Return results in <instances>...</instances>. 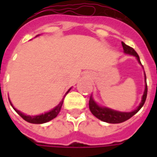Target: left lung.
<instances>
[{
  "instance_id": "left-lung-1",
  "label": "left lung",
  "mask_w": 157,
  "mask_h": 157,
  "mask_svg": "<svg viewBox=\"0 0 157 157\" xmlns=\"http://www.w3.org/2000/svg\"><path fill=\"white\" fill-rule=\"evenodd\" d=\"M122 46H123L125 53L135 56L137 58V59H138V61L141 64V62L140 60V57H139L138 54L136 53V51H135L134 48L129 47L128 45L125 44L124 42H122ZM145 82H146V76H145ZM146 97H147V84H145V92H144V95L142 97V101L140 102V104L133 112L121 113L118 112V111H114V110H112V109H107V108L99 107L94 102V100L92 98V97L90 98V100H89V109H90V111L92 112V114L95 116L96 118H98L100 120H102V121L110 123V124H119V123H123V122L128 120V118H130L132 116L135 115V113L138 112L140 109H141L142 106L144 105L145 100H146Z\"/></svg>"
}]
</instances>
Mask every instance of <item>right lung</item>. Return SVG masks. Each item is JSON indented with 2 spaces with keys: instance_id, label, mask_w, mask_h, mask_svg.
<instances>
[{
  "instance_id": "add662e5",
  "label": "right lung",
  "mask_w": 157,
  "mask_h": 157,
  "mask_svg": "<svg viewBox=\"0 0 157 157\" xmlns=\"http://www.w3.org/2000/svg\"><path fill=\"white\" fill-rule=\"evenodd\" d=\"M69 91H70V90H69ZM69 91L66 92V94L68 93ZM66 94H65V95H66ZM65 97H64V98H65ZM63 100H64V98H63ZM63 100L59 102V104L58 106H56L55 109H53V110H51L50 112L46 113L44 114H41V115L33 116V117L25 115V114H23L22 113H21L20 111H18V110H17V109H14V108H13V109H15L16 112L19 115L21 116L25 121L29 122V123H31V124H44V123H46V122L50 121V120H52L53 118H55L56 116L58 115L60 111V109H61L62 104H63ZM10 103H11V102H10ZM11 105L12 106V103H11Z\"/></svg>"
}]
</instances>
